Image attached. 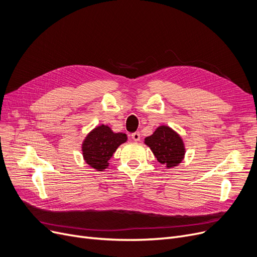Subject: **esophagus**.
Segmentation results:
<instances>
[{
	"mask_svg": "<svg viewBox=\"0 0 257 257\" xmlns=\"http://www.w3.org/2000/svg\"><path fill=\"white\" fill-rule=\"evenodd\" d=\"M131 136H132V138H133V140H134V141H139V140H140V137H141V136H140V133H139V132H135V133H133Z\"/></svg>",
	"mask_w": 257,
	"mask_h": 257,
	"instance_id": "1",
	"label": "esophagus"
}]
</instances>
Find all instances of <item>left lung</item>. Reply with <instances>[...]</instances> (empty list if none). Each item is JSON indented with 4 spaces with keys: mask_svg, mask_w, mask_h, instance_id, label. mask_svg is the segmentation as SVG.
I'll return each mask as SVG.
<instances>
[{
    "mask_svg": "<svg viewBox=\"0 0 257 257\" xmlns=\"http://www.w3.org/2000/svg\"><path fill=\"white\" fill-rule=\"evenodd\" d=\"M144 142L150 146L157 160L167 167L177 166L184 158V143L176 132L166 125L159 126Z\"/></svg>",
    "mask_w": 257,
    "mask_h": 257,
    "instance_id": "left-lung-1",
    "label": "left lung"
}]
</instances>
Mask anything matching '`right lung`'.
Returning a JSON list of instances; mask_svg holds the SVG:
<instances>
[{"mask_svg":"<svg viewBox=\"0 0 257 257\" xmlns=\"http://www.w3.org/2000/svg\"><path fill=\"white\" fill-rule=\"evenodd\" d=\"M127 140L125 134L114 133L106 125L94 128L82 143V155L91 167L101 172L108 165L118 146Z\"/></svg>","mask_w":257,"mask_h":257,"instance_id":"right-lung-1","label":"right lung"}]
</instances>
